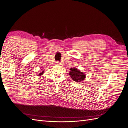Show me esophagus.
I'll use <instances>...</instances> for the list:
<instances>
[{
  "mask_svg": "<svg viewBox=\"0 0 128 128\" xmlns=\"http://www.w3.org/2000/svg\"><path fill=\"white\" fill-rule=\"evenodd\" d=\"M56 64H57V65H59V66H60V65H61V64L59 62H56Z\"/></svg>",
  "mask_w": 128,
  "mask_h": 128,
  "instance_id": "esophagus-1",
  "label": "esophagus"
}]
</instances>
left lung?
I'll return each mask as SVG.
<instances>
[{"mask_svg":"<svg viewBox=\"0 0 128 128\" xmlns=\"http://www.w3.org/2000/svg\"><path fill=\"white\" fill-rule=\"evenodd\" d=\"M69 72V75L72 80L77 83L82 82L86 77V74L83 72H82L76 68H70Z\"/></svg>","mask_w":128,"mask_h":128,"instance_id":"8db88e82","label":"left lung"}]
</instances>
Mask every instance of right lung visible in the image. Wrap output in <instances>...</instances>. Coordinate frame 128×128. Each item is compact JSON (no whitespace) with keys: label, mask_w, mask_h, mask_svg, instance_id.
Here are the masks:
<instances>
[{"label":"right lung","mask_w":128,"mask_h":128,"mask_svg":"<svg viewBox=\"0 0 128 128\" xmlns=\"http://www.w3.org/2000/svg\"><path fill=\"white\" fill-rule=\"evenodd\" d=\"M44 73V71H41V72H40L39 74H38L37 75V76H41V75H42V74H43Z\"/></svg>","instance_id":"right-lung-1"}]
</instances>
